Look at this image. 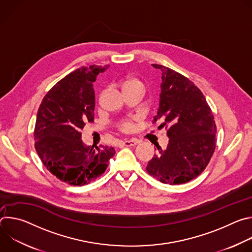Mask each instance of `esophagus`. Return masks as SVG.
Listing matches in <instances>:
<instances>
[{"label": "esophagus", "mask_w": 252, "mask_h": 252, "mask_svg": "<svg viewBox=\"0 0 252 252\" xmlns=\"http://www.w3.org/2000/svg\"><path fill=\"white\" fill-rule=\"evenodd\" d=\"M122 145H123L124 147H134V146L137 145V141L126 139V140H124V141L122 142Z\"/></svg>", "instance_id": "34e87169"}]
</instances>
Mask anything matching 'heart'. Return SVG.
Segmentation results:
<instances>
[{
  "instance_id": "obj_1",
  "label": "heart",
  "mask_w": 252,
  "mask_h": 252,
  "mask_svg": "<svg viewBox=\"0 0 252 252\" xmlns=\"http://www.w3.org/2000/svg\"><path fill=\"white\" fill-rule=\"evenodd\" d=\"M135 85H142V84L135 78H128L123 82V90H126V89L135 86ZM118 126L121 131L129 132L132 129V123L129 120H124L119 123Z\"/></svg>"
}]
</instances>
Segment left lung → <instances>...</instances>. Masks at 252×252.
Wrapping results in <instances>:
<instances>
[{
	"label": "left lung",
	"instance_id": "1",
	"mask_svg": "<svg viewBox=\"0 0 252 252\" xmlns=\"http://www.w3.org/2000/svg\"><path fill=\"white\" fill-rule=\"evenodd\" d=\"M161 70V93L153 124L167 129L168 145L149 161L147 171L162 184L182 185L198 176L215 150L217 125L201 91L177 71L153 63Z\"/></svg>",
	"mask_w": 252,
	"mask_h": 252
}]
</instances>
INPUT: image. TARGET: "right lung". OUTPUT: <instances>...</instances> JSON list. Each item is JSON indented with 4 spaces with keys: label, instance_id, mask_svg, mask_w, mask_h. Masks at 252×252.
<instances>
[{
    "label": "right lung",
    "instance_id": "add662e5",
    "mask_svg": "<svg viewBox=\"0 0 252 252\" xmlns=\"http://www.w3.org/2000/svg\"><path fill=\"white\" fill-rule=\"evenodd\" d=\"M105 69L100 65L82 66L58 82L45 95L34 126V149L43 164L60 181L85 186L100 176L114 148L87 147L81 130L94 119L93 84Z\"/></svg>",
    "mask_w": 252,
    "mask_h": 252
}]
</instances>
